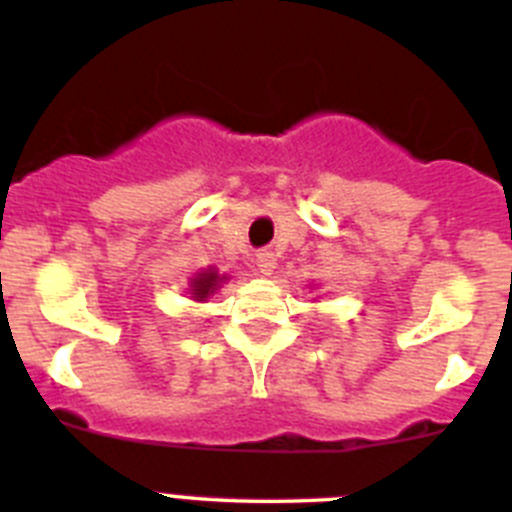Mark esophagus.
Instances as JSON below:
<instances>
[{"label":"esophagus","instance_id":"esophagus-1","mask_svg":"<svg viewBox=\"0 0 512 512\" xmlns=\"http://www.w3.org/2000/svg\"><path fill=\"white\" fill-rule=\"evenodd\" d=\"M256 269H259V274H264V277L274 274V269H277V256L271 251H259L256 253Z\"/></svg>","mask_w":512,"mask_h":512}]
</instances>
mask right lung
I'll return each instance as SVG.
<instances>
[{
  "label": "right lung",
  "instance_id": "right-lung-1",
  "mask_svg": "<svg viewBox=\"0 0 512 512\" xmlns=\"http://www.w3.org/2000/svg\"><path fill=\"white\" fill-rule=\"evenodd\" d=\"M223 282H225V277H220L215 269H205V271H200V274H197L192 282H189V287H192L189 289V295H192L197 302H205L207 297L215 295V289L220 287Z\"/></svg>",
  "mask_w": 512,
  "mask_h": 512
}]
</instances>
